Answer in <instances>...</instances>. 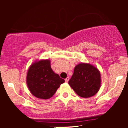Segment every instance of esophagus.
<instances>
[{
    "label": "esophagus",
    "mask_w": 128,
    "mask_h": 128,
    "mask_svg": "<svg viewBox=\"0 0 128 128\" xmlns=\"http://www.w3.org/2000/svg\"><path fill=\"white\" fill-rule=\"evenodd\" d=\"M69 80V77H67L65 79V81L66 82H68Z\"/></svg>",
    "instance_id": "esophagus-1"
}]
</instances>
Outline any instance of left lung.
I'll use <instances>...</instances> for the list:
<instances>
[{
	"instance_id": "left-lung-1",
	"label": "left lung",
	"mask_w": 128,
	"mask_h": 128,
	"mask_svg": "<svg viewBox=\"0 0 128 128\" xmlns=\"http://www.w3.org/2000/svg\"><path fill=\"white\" fill-rule=\"evenodd\" d=\"M68 84L78 96L90 98L94 96L100 87V73L93 65L80 63L74 67Z\"/></svg>"
}]
</instances>
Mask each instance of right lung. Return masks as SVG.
Listing matches in <instances>:
<instances>
[{"instance_id":"right-lung-1","label":"right lung","mask_w":128,"mask_h":128,"mask_svg":"<svg viewBox=\"0 0 128 128\" xmlns=\"http://www.w3.org/2000/svg\"><path fill=\"white\" fill-rule=\"evenodd\" d=\"M65 82L52 70L49 60L36 61L28 70L26 84L32 94L39 99L52 98L61 84Z\"/></svg>"}]
</instances>
